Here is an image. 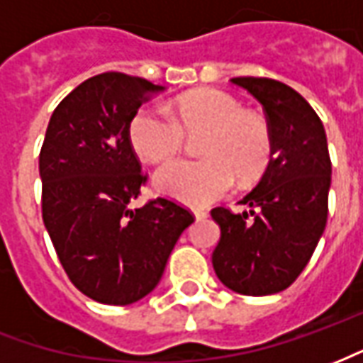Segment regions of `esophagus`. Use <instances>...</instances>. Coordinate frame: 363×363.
Masks as SVG:
<instances>
[{
  "label": "esophagus",
  "instance_id": "34e87169",
  "mask_svg": "<svg viewBox=\"0 0 363 363\" xmlns=\"http://www.w3.org/2000/svg\"><path fill=\"white\" fill-rule=\"evenodd\" d=\"M194 218H196V220H206V218H208V212H206V210H194Z\"/></svg>",
  "mask_w": 363,
  "mask_h": 363
}]
</instances>
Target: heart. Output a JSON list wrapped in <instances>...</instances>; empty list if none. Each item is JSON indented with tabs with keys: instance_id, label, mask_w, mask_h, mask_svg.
I'll return each mask as SVG.
<instances>
[{
	"instance_id": "heart-1",
	"label": "heart",
	"mask_w": 363,
	"mask_h": 363,
	"mask_svg": "<svg viewBox=\"0 0 363 363\" xmlns=\"http://www.w3.org/2000/svg\"><path fill=\"white\" fill-rule=\"evenodd\" d=\"M200 159H174L159 167L153 186L182 204L208 206L225 196L233 182L251 184L267 173L272 159V130L267 118L243 111L235 96L204 89L174 99L171 111L147 103L134 112L128 135L145 161L173 157L186 134H202Z\"/></svg>"
}]
</instances>
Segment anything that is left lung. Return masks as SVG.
<instances>
[{
  "label": "left lung",
  "mask_w": 363,
  "mask_h": 363,
  "mask_svg": "<svg viewBox=\"0 0 363 363\" xmlns=\"http://www.w3.org/2000/svg\"><path fill=\"white\" fill-rule=\"evenodd\" d=\"M267 112L272 159L241 200L249 212L213 208L221 237L212 264L223 286L270 296L303 272L327 225L330 157L323 122L297 91L268 77H233Z\"/></svg>",
  "instance_id": "left-lung-1"
}]
</instances>
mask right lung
Segmentation results:
<instances>
[{"instance_id": "obj_1", "label": "right lung", "mask_w": 363, "mask_h": 363, "mask_svg": "<svg viewBox=\"0 0 363 363\" xmlns=\"http://www.w3.org/2000/svg\"><path fill=\"white\" fill-rule=\"evenodd\" d=\"M165 87L106 72L77 85L46 128L38 171L43 220L75 288L99 303L130 305L155 288L194 216L167 198L132 210L147 177L128 126Z\"/></svg>"}]
</instances>
